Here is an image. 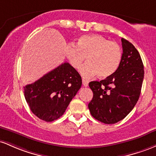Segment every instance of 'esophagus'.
Here are the masks:
<instances>
[{
  "mask_svg": "<svg viewBox=\"0 0 156 156\" xmlns=\"http://www.w3.org/2000/svg\"><path fill=\"white\" fill-rule=\"evenodd\" d=\"M83 86H85V87H87V85H88V82H87V80H83Z\"/></svg>",
  "mask_w": 156,
  "mask_h": 156,
  "instance_id": "34e87169",
  "label": "esophagus"
}]
</instances>
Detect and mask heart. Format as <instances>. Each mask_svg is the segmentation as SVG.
Instances as JSON below:
<instances>
[{
    "label": "heart",
    "mask_w": 156,
    "mask_h": 156,
    "mask_svg": "<svg viewBox=\"0 0 156 156\" xmlns=\"http://www.w3.org/2000/svg\"><path fill=\"white\" fill-rule=\"evenodd\" d=\"M76 45L69 43L66 55L70 64L78 69L87 57V62L80 70L84 79H90L98 74L100 78L111 76L119 66L122 52L120 45L99 34L80 37Z\"/></svg>",
    "instance_id": "obj_1"
}]
</instances>
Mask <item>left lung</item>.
Wrapping results in <instances>:
<instances>
[{
    "mask_svg": "<svg viewBox=\"0 0 156 156\" xmlns=\"http://www.w3.org/2000/svg\"><path fill=\"white\" fill-rule=\"evenodd\" d=\"M123 53L119 68L100 82L89 83L94 97L88 104L90 114L102 123L115 124L133 109L141 94L144 65L132 43L122 38Z\"/></svg>",
    "mask_w": 156,
    "mask_h": 156,
    "instance_id": "left-lung-1",
    "label": "left lung"
}]
</instances>
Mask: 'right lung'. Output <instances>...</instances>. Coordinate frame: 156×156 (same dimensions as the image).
Listing matches in <instances>:
<instances>
[{
	"label": "right lung",
	"instance_id": "obj_1",
	"mask_svg": "<svg viewBox=\"0 0 156 156\" xmlns=\"http://www.w3.org/2000/svg\"><path fill=\"white\" fill-rule=\"evenodd\" d=\"M82 86L80 73L64 62L34 83L26 85L24 96L30 110L45 122L62 116Z\"/></svg>",
	"mask_w": 156,
	"mask_h": 156
}]
</instances>
